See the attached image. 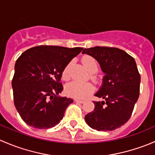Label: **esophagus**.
Instances as JSON below:
<instances>
[{"mask_svg":"<svg viewBox=\"0 0 155 155\" xmlns=\"http://www.w3.org/2000/svg\"><path fill=\"white\" fill-rule=\"evenodd\" d=\"M75 101L77 103H79V104H83L84 101H82V100H75Z\"/></svg>","mask_w":155,"mask_h":155,"instance_id":"1","label":"esophagus"}]
</instances>
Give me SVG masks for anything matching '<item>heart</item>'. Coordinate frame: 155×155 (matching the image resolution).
<instances>
[{
	"label": "heart",
	"mask_w": 155,
	"mask_h": 155,
	"mask_svg": "<svg viewBox=\"0 0 155 155\" xmlns=\"http://www.w3.org/2000/svg\"><path fill=\"white\" fill-rule=\"evenodd\" d=\"M85 68L90 72L91 73H96L98 71V63L94 58L91 56H85L82 58ZM69 65L64 68L63 71V78L68 79L69 77ZM94 91V86L90 82L82 83L79 82H72L68 83L65 87V91L68 96L73 98L81 99L86 97L87 94L91 93Z\"/></svg>",
	"instance_id": "b5f03b06"
}]
</instances>
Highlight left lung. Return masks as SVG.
Here are the masks:
<instances>
[{"instance_id": "obj_1", "label": "left lung", "mask_w": 155, "mask_h": 155, "mask_svg": "<svg viewBox=\"0 0 155 155\" xmlns=\"http://www.w3.org/2000/svg\"><path fill=\"white\" fill-rule=\"evenodd\" d=\"M82 54L94 58L105 73L103 83L94 96V109L85 116L90 127L112 131L130 119L140 95V75L135 60L124 50L112 47L85 48Z\"/></svg>"}]
</instances>
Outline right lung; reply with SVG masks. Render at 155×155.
Instances as JSON below:
<instances>
[{"label": "right lung", "instance_id": "1", "mask_svg": "<svg viewBox=\"0 0 155 155\" xmlns=\"http://www.w3.org/2000/svg\"><path fill=\"white\" fill-rule=\"evenodd\" d=\"M82 49L39 46L26 50L17 59L12 80L14 104L28 125L48 129L63 118L73 100L58 95L64 88L61 78Z\"/></svg>", "mask_w": 155, "mask_h": 155}]
</instances>
